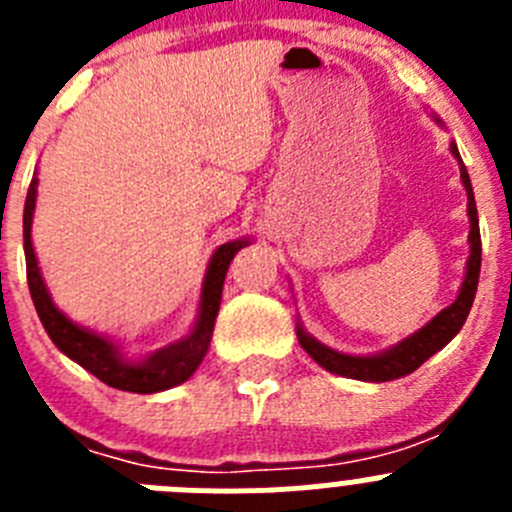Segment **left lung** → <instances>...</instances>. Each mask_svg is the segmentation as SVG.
<instances>
[{
	"label": "left lung",
	"instance_id": "left-lung-1",
	"mask_svg": "<svg viewBox=\"0 0 512 512\" xmlns=\"http://www.w3.org/2000/svg\"><path fill=\"white\" fill-rule=\"evenodd\" d=\"M433 122L438 128H443L441 117L433 115ZM451 156L459 161V174L461 184L467 189V217H469V259L467 269H464V282L459 287V295L451 302L449 307H443L436 318H431L423 328H418L415 333H410L408 338L392 343L390 348H382L377 354H343L336 348L325 346L318 338L310 336L302 325V320H297V338H300V346L305 348L310 359L318 361L325 372L338 374V377L348 379H361V382H392V379L408 377L418 369L423 361L431 359L436 351H441L451 338L461 330V325L467 323V315L472 310L474 295H477V282H479V266H482V238H479V217H477V205H474V192L472 182H469L467 166L461 161L459 148L451 140L449 143Z\"/></svg>",
	"mask_w": 512,
	"mask_h": 512
}]
</instances>
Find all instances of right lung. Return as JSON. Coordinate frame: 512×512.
<instances>
[{"label": "right lung", "mask_w": 512, "mask_h": 512, "mask_svg": "<svg viewBox=\"0 0 512 512\" xmlns=\"http://www.w3.org/2000/svg\"><path fill=\"white\" fill-rule=\"evenodd\" d=\"M35 202H38V171H35L33 182H30V189H27L25 212H22L27 287H30V297H33V305L38 310L40 323H43L48 338L56 343L58 351L79 366H84L87 372H92L99 382L122 392L156 395V392L171 390L176 384L187 382L197 372V366L202 364L207 348H210L212 328H215L217 310H220V297H223V284L230 261L235 259V253L251 243V238H235V241L215 248V253L210 256V264H207L205 282H202L197 320H194L187 336L133 359V356L125 354L120 341H112L104 333L74 323L66 312L56 307L51 292L45 287L38 256H35L33 248Z\"/></svg>", "instance_id": "right-lung-1"}]
</instances>
